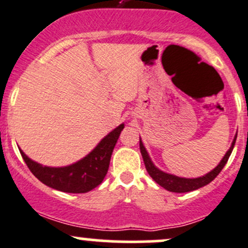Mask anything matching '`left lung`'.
Segmentation results:
<instances>
[{
    "mask_svg": "<svg viewBox=\"0 0 248 248\" xmlns=\"http://www.w3.org/2000/svg\"><path fill=\"white\" fill-rule=\"evenodd\" d=\"M235 139H236V135L234 139L232 141V145L229 149V151L226 152L224 155V158L220 160V163L214 168L212 171L208 172V173L205 174L202 177H198V178H182V177H177L174 174H170L166 173V172L161 171L152 163L151 158H150L149 154H147L145 146H144L143 141L141 139L139 138V147H140V154L143 155V160L144 164H145V168L147 173L151 176L152 179L157 183L158 185H160L161 187H164L165 190H168L170 192H176V193H185V192H190V191H194L198 190V188L202 187V186L210 184L211 182L220 173V171L226 165L227 160H229L231 154H232V150L234 147L235 144Z\"/></svg>",
    "mask_w": 248,
    "mask_h": 248,
    "instance_id": "obj_1",
    "label": "left lung"
}]
</instances>
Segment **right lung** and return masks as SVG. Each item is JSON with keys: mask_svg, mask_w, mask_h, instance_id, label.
<instances>
[{"mask_svg": "<svg viewBox=\"0 0 248 248\" xmlns=\"http://www.w3.org/2000/svg\"><path fill=\"white\" fill-rule=\"evenodd\" d=\"M123 129L124 124L117 126L97 144L90 154L76 163L62 168L43 166L30 159L21 149L19 152L32 174L43 184L68 193H85L97 187L107 176L113 147Z\"/></svg>", "mask_w": 248, "mask_h": 248, "instance_id": "right-lung-1", "label": "right lung"}]
</instances>
